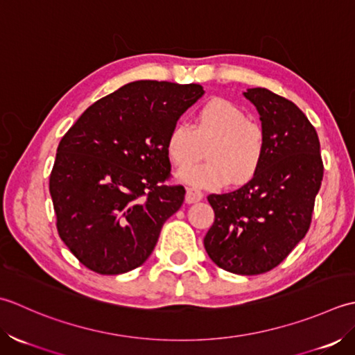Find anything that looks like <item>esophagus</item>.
<instances>
[{"instance_id":"34e87169","label":"esophagus","mask_w":355,"mask_h":355,"mask_svg":"<svg viewBox=\"0 0 355 355\" xmlns=\"http://www.w3.org/2000/svg\"><path fill=\"white\" fill-rule=\"evenodd\" d=\"M202 198H204V193L196 190V188H188L185 194V202L187 204H196Z\"/></svg>"}]
</instances>
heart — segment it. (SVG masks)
Here are the masks:
<instances>
[{
    "mask_svg": "<svg viewBox=\"0 0 355 355\" xmlns=\"http://www.w3.org/2000/svg\"><path fill=\"white\" fill-rule=\"evenodd\" d=\"M210 144L209 161L178 173L180 182L199 188L242 184L254 176L263 155V132L248 121L241 107L213 98L194 114L193 125L178 121L167 136V153L178 167H186Z\"/></svg>",
    "mask_w": 355,
    "mask_h": 355,
    "instance_id": "b5f03b06",
    "label": "heart"
}]
</instances>
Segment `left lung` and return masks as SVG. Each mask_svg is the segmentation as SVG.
<instances>
[{
  "mask_svg": "<svg viewBox=\"0 0 355 355\" xmlns=\"http://www.w3.org/2000/svg\"><path fill=\"white\" fill-rule=\"evenodd\" d=\"M243 96L262 122V161L243 187L207 198L214 222L204 247L219 268L256 276L277 266L305 237L323 164L319 136L297 105L262 87Z\"/></svg>",
  "mask_w": 355,
  "mask_h": 355,
  "instance_id": "obj_1",
  "label": "left lung"
}]
</instances>
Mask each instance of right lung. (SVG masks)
<instances>
[{
	"instance_id": "right-lung-1",
	"label": "right lung",
	"mask_w": 355,
	"mask_h": 355,
	"mask_svg": "<svg viewBox=\"0 0 355 355\" xmlns=\"http://www.w3.org/2000/svg\"><path fill=\"white\" fill-rule=\"evenodd\" d=\"M199 84L135 81L79 116L56 150L50 196L62 242L87 268L114 276L141 266L184 204L170 176L167 136L204 95Z\"/></svg>"
}]
</instances>
